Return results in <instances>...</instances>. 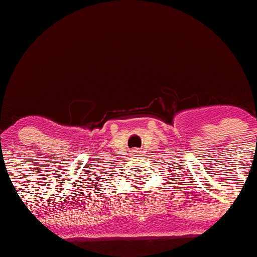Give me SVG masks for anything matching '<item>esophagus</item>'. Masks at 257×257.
I'll use <instances>...</instances> for the list:
<instances>
[{
	"label": "esophagus",
	"instance_id": "obj_1",
	"mask_svg": "<svg viewBox=\"0 0 257 257\" xmlns=\"http://www.w3.org/2000/svg\"><path fill=\"white\" fill-rule=\"evenodd\" d=\"M134 152V153H137V152H138V151H133Z\"/></svg>",
	"mask_w": 257,
	"mask_h": 257
}]
</instances>
